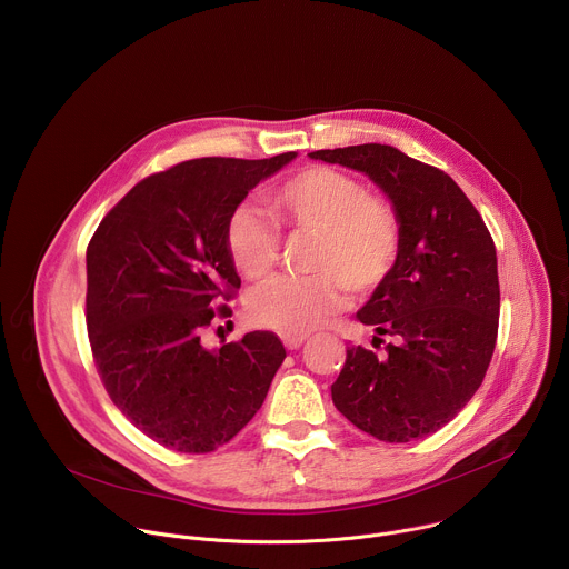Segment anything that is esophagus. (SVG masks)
I'll return each instance as SVG.
<instances>
[{
	"instance_id": "1",
	"label": "esophagus",
	"mask_w": 569,
	"mask_h": 569,
	"mask_svg": "<svg viewBox=\"0 0 569 569\" xmlns=\"http://www.w3.org/2000/svg\"><path fill=\"white\" fill-rule=\"evenodd\" d=\"M303 342H306V336H299V338H290V336H283V345H286V349H290V351L299 349Z\"/></svg>"
}]
</instances>
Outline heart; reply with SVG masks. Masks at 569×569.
<instances>
[{
	"label": "heart",
	"mask_w": 569,
	"mask_h": 569,
	"mask_svg": "<svg viewBox=\"0 0 569 569\" xmlns=\"http://www.w3.org/2000/svg\"><path fill=\"white\" fill-rule=\"evenodd\" d=\"M277 223L310 233V277H274L248 301L250 317L270 331L299 338L327 323L353 295L378 290L402 252V218L378 191L333 167H306L268 193ZM259 207L238 204L224 224L233 268L248 279L268 277L281 257V231Z\"/></svg>",
	"instance_id": "1"
}]
</instances>
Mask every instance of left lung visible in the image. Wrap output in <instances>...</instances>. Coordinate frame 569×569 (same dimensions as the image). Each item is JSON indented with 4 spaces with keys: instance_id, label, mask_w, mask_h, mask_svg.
Instances as JSON below:
<instances>
[{
    "instance_id": "left-lung-1",
    "label": "left lung",
    "mask_w": 569,
    "mask_h": 569,
    "mask_svg": "<svg viewBox=\"0 0 569 569\" xmlns=\"http://www.w3.org/2000/svg\"><path fill=\"white\" fill-rule=\"evenodd\" d=\"M310 157L369 176L402 218L398 266L358 310L376 342H393L385 356L347 347L331 385L336 408L380 441L423 439L461 412L496 351L500 281L491 231L448 173L393 146Z\"/></svg>"
}]
</instances>
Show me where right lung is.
Masks as SVG:
<instances>
[{
    "instance_id": "obj_1",
    "label": "right lung",
    "mask_w": 569,
    "mask_h": 569,
    "mask_svg": "<svg viewBox=\"0 0 569 569\" xmlns=\"http://www.w3.org/2000/svg\"><path fill=\"white\" fill-rule=\"evenodd\" d=\"M295 157H202L152 173L90 240L94 365L123 417L159 446L204 455L231 441L259 412L286 358L270 331L216 351L204 349L202 333L231 315L222 301L240 288L224 242L229 213Z\"/></svg>"
}]
</instances>
